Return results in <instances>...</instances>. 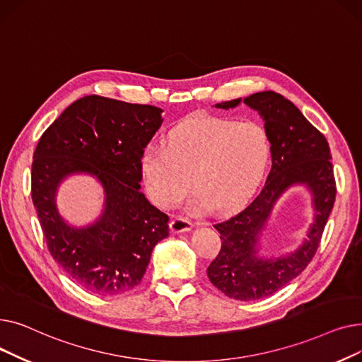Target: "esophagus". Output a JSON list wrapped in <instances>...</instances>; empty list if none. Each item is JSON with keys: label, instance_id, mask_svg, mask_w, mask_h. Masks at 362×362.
Listing matches in <instances>:
<instances>
[{"label": "esophagus", "instance_id": "esophagus-1", "mask_svg": "<svg viewBox=\"0 0 362 362\" xmlns=\"http://www.w3.org/2000/svg\"><path fill=\"white\" fill-rule=\"evenodd\" d=\"M192 227H194V223L191 220H189L187 217H180V216L173 218L170 223V229L173 233H183V232L191 230Z\"/></svg>", "mask_w": 362, "mask_h": 362}]
</instances>
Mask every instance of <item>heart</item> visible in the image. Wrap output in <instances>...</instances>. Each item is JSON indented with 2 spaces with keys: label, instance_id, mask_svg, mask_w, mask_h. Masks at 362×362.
<instances>
[{
  "label": "heart",
  "instance_id": "obj_1",
  "mask_svg": "<svg viewBox=\"0 0 362 362\" xmlns=\"http://www.w3.org/2000/svg\"><path fill=\"white\" fill-rule=\"evenodd\" d=\"M270 160V139L255 122L191 119L170 132L165 146L149 145L141 173L149 198L161 208L177 205L192 185L191 208L224 213L248 201Z\"/></svg>",
  "mask_w": 362,
  "mask_h": 362
}]
</instances>
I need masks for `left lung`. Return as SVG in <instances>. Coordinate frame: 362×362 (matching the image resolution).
Here are the masks:
<instances>
[{
  "label": "left lung",
  "mask_w": 362,
  "mask_h": 362,
  "mask_svg": "<svg viewBox=\"0 0 362 362\" xmlns=\"http://www.w3.org/2000/svg\"><path fill=\"white\" fill-rule=\"evenodd\" d=\"M242 98L216 104L229 110ZM258 111L270 139L272 170L261 192L242 211L214 224L221 250L208 265L206 274L226 296L255 300L276 293L299 276L317 252L336 198V182L329 144L283 95L264 90L243 98ZM293 184H303L313 197L316 211L308 239L300 248L279 259L257 257V245L276 199Z\"/></svg>",
  "instance_id": "obj_1"
}]
</instances>
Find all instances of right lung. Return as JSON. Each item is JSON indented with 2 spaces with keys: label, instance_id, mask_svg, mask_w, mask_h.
Instances as JSON below:
<instances>
[{
  "label": "right lung",
  "instance_id": "1",
  "mask_svg": "<svg viewBox=\"0 0 362 362\" xmlns=\"http://www.w3.org/2000/svg\"><path fill=\"white\" fill-rule=\"evenodd\" d=\"M163 110L88 95L69 105L37 142L32 201L52 258L81 288L120 295L141 283L154 246L168 236V216L141 192V158ZM86 173L105 189V210L86 228L64 221L54 197L70 174Z\"/></svg>",
  "mask_w": 362,
  "mask_h": 362
}]
</instances>
